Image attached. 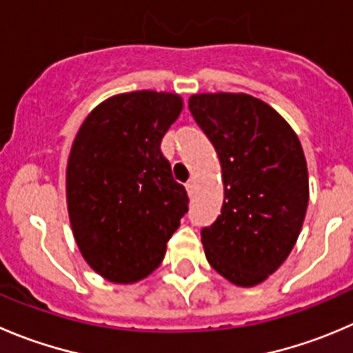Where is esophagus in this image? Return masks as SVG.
Masks as SVG:
<instances>
[{
    "mask_svg": "<svg viewBox=\"0 0 353 353\" xmlns=\"http://www.w3.org/2000/svg\"><path fill=\"white\" fill-rule=\"evenodd\" d=\"M193 190H194V183H193V181H188L186 191H188V194H190V196H193Z\"/></svg>",
    "mask_w": 353,
    "mask_h": 353,
    "instance_id": "esophagus-1",
    "label": "esophagus"
}]
</instances>
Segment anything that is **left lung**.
<instances>
[{
    "mask_svg": "<svg viewBox=\"0 0 353 353\" xmlns=\"http://www.w3.org/2000/svg\"><path fill=\"white\" fill-rule=\"evenodd\" d=\"M191 115L217 152L221 215L201 229L208 263L250 288L279 269L302 231L309 172L299 136L265 101L245 93H201Z\"/></svg>",
    "mask_w": 353,
    "mask_h": 353,
    "instance_id": "left-lung-1",
    "label": "left lung"
}]
</instances>
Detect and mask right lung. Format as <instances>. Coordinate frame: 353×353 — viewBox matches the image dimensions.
<instances>
[{"label": "right lung", "instance_id": "obj_1", "mask_svg": "<svg viewBox=\"0 0 353 353\" xmlns=\"http://www.w3.org/2000/svg\"><path fill=\"white\" fill-rule=\"evenodd\" d=\"M181 110L179 94H117L85 117L72 143V232L85 262L108 281L129 285L152 274L188 212L186 190L160 152Z\"/></svg>", "mask_w": 353, "mask_h": 353}]
</instances>
